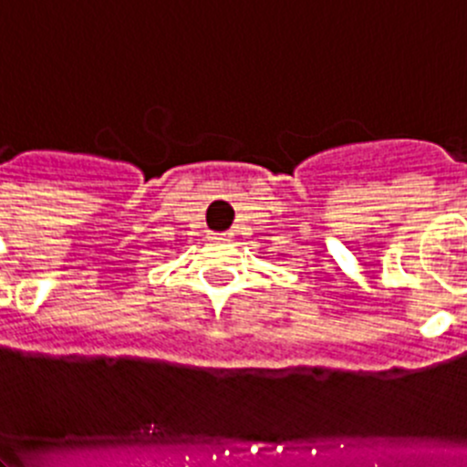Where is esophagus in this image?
Wrapping results in <instances>:
<instances>
[{"mask_svg":"<svg viewBox=\"0 0 467 467\" xmlns=\"http://www.w3.org/2000/svg\"><path fill=\"white\" fill-rule=\"evenodd\" d=\"M214 239H230V234H221V237H214Z\"/></svg>","mask_w":467,"mask_h":467,"instance_id":"1","label":"esophagus"}]
</instances>
